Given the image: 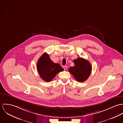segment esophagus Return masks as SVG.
<instances>
[{
	"label": "esophagus",
	"instance_id": "obj_1",
	"mask_svg": "<svg viewBox=\"0 0 123 123\" xmlns=\"http://www.w3.org/2000/svg\"><path fill=\"white\" fill-rule=\"evenodd\" d=\"M67 68H68V67H67V66H65V67H64V70H67Z\"/></svg>",
	"mask_w": 123,
	"mask_h": 123
}]
</instances>
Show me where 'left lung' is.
<instances>
[{"label":"left lung","instance_id":"8db88e82","mask_svg":"<svg viewBox=\"0 0 123 123\" xmlns=\"http://www.w3.org/2000/svg\"><path fill=\"white\" fill-rule=\"evenodd\" d=\"M73 61L74 66L69 68V72L78 82H84L91 74V64L88 60L82 57H78Z\"/></svg>","mask_w":123,"mask_h":123}]
</instances>
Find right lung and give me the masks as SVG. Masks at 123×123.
Instances as JSON below:
<instances>
[{"label": "right lung", "mask_w": 123, "mask_h": 123, "mask_svg": "<svg viewBox=\"0 0 123 123\" xmlns=\"http://www.w3.org/2000/svg\"><path fill=\"white\" fill-rule=\"evenodd\" d=\"M37 69L41 78L46 82H50L57 74L64 71L59 64L52 62L46 53H44L39 59Z\"/></svg>", "instance_id": "add662e5"}]
</instances>
